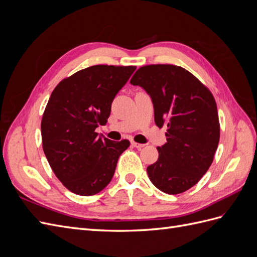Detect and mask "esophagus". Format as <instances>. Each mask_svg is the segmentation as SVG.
Segmentation results:
<instances>
[{"mask_svg":"<svg viewBox=\"0 0 257 257\" xmlns=\"http://www.w3.org/2000/svg\"><path fill=\"white\" fill-rule=\"evenodd\" d=\"M132 146L137 148V149H142V148L145 147L144 144H138V143H135V142H132Z\"/></svg>","mask_w":257,"mask_h":257,"instance_id":"esophagus-1","label":"esophagus"}]
</instances>
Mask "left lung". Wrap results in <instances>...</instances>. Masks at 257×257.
I'll return each instance as SVG.
<instances>
[{
  "label": "left lung",
  "instance_id": "1",
  "mask_svg": "<svg viewBox=\"0 0 257 257\" xmlns=\"http://www.w3.org/2000/svg\"><path fill=\"white\" fill-rule=\"evenodd\" d=\"M131 83L150 95L155 124L167 127V143L147 167L150 181L172 195L191 189L212 164L220 141L213 95L186 69L169 64L143 66Z\"/></svg>",
  "mask_w": 257,
  "mask_h": 257
}]
</instances>
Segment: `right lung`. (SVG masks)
Segmentation results:
<instances>
[{
  "label": "right lung",
  "instance_id": "obj_1",
  "mask_svg": "<svg viewBox=\"0 0 257 257\" xmlns=\"http://www.w3.org/2000/svg\"><path fill=\"white\" fill-rule=\"evenodd\" d=\"M136 66L94 65L62 80L43 114V149L67 190L91 196L111 181L130 142H112L95 130L109 118L111 103Z\"/></svg>",
  "mask_w": 257,
  "mask_h": 257
}]
</instances>
